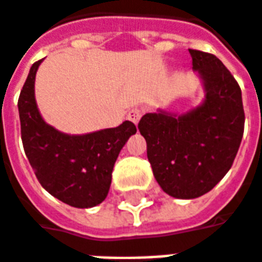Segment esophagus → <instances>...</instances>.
I'll use <instances>...</instances> for the list:
<instances>
[{"label": "esophagus", "mask_w": 262, "mask_h": 262, "mask_svg": "<svg viewBox=\"0 0 262 262\" xmlns=\"http://www.w3.org/2000/svg\"><path fill=\"white\" fill-rule=\"evenodd\" d=\"M142 117V110L139 107H134L128 112V120H131L134 124H138L139 119Z\"/></svg>", "instance_id": "obj_1"}]
</instances>
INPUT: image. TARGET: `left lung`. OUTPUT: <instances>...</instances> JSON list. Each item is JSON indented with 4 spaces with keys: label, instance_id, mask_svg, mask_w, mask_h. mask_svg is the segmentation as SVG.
Segmentation results:
<instances>
[{
    "label": "left lung",
    "instance_id": "left-lung-1",
    "mask_svg": "<svg viewBox=\"0 0 262 262\" xmlns=\"http://www.w3.org/2000/svg\"><path fill=\"white\" fill-rule=\"evenodd\" d=\"M193 70L203 78V105L182 116L146 113L138 129L161 189L172 198L207 193L233 164L245 131L241 86L213 54L189 49Z\"/></svg>",
    "mask_w": 262,
    "mask_h": 262
}]
</instances>
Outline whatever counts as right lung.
I'll return each instance as SVG.
<instances>
[{
  "instance_id": "1",
  "label": "right lung",
  "mask_w": 262,
  "mask_h": 262,
  "mask_svg": "<svg viewBox=\"0 0 262 262\" xmlns=\"http://www.w3.org/2000/svg\"><path fill=\"white\" fill-rule=\"evenodd\" d=\"M41 62L31 66L17 101L23 149L47 192L72 207H94L107 196L117 156L137 127L124 121L116 128L68 135L48 125L34 98L35 73Z\"/></svg>"
}]
</instances>
